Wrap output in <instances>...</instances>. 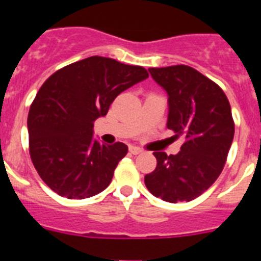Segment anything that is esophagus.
<instances>
[{
    "label": "esophagus",
    "mask_w": 261,
    "mask_h": 261,
    "mask_svg": "<svg viewBox=\"0 0 261 261\" xmlns=\"http://www.w3.org/2000/svg\"><path fill=\"white\" fill-rule=\"evenodd\" d=\"M129 153L133 154V155H138V154H141L142 150L140 147H136V146H130L129 147Z\"/></svg>",
    "instance_id": "1"
}]
</instances>
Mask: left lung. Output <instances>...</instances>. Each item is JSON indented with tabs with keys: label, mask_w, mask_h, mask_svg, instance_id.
I'll return each mask as SVG.
<instances>
[{
	"label": "left lung",
	"mask_w": 261,
	"mask_h": 261,
	"mask_svg": "<svg viewBox=\"0 0 261 261\" xmlns=\"http://www.w3.org/2000/svg\"><path fill=\"white\" fill-rule=\"evenodd\" d=\"M149 71L168 94L167 128L184 142L175 155L154 151L156 167L145 175V186L165 201H191L217 180L227 159L235 129L229 99L191 66Z\"/></svg>",
	"instance_id": "1"
}]
</instances>
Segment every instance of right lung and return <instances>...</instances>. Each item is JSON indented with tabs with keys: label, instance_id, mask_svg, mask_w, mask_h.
Here are the masks:
<instances>
[{
	"label": "right lung",
	"instance_id": "1",
	"mask_svg": "<svg viewBox=\"0 0 261 261\" xmlns=\"http://www.w3.org/2000/svg\"><path fill=\"white\" fill-rule=\"evenodd\" d=\"M149 77L145 68L87 57L55 71L30 107V156L39 176L66 199H87L110 186L126 155L123 142L93 141L94 121L124 90Z\"/></svg>",
	"mask_w": 261,
	"mask_h": 261
}]
</instances>
